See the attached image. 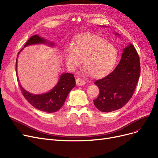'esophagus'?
<instances>
[{"label":"esophagus","mask_w":158,"mask_h":158,"mask_svg":"<svg viewBox=\"0 0 158 158\" xmlns=\"http://www.w3.org/2000/svg\"><path fill=\"white\" fill-rule=\"evenodd\" d=\"M76 84L79 86H83L86 84V82L82 79L77 78V79H76Z\"/></svg>","instance_id":"esophagus-1"}]
</instances>
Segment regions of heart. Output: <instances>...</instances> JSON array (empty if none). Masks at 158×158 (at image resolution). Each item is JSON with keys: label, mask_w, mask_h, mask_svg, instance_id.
Returning <instances> with one entry per match:
<instances>
[{"label": "heart", "mask_w": 158, "mask_h": 158, "mask_svg": "<svg viewBox=\"0 0 158 158\" xmlns=\"http://www.w3.org/2000/svg\"><path fill=\"white\" fill-rule=\"evenodd\" d=\"M118 50L106 40L92 33L76 37L72 47L65 52V60L71 69L77 68L83 60V67L91 77L104 76L113 68Z\"/></svg>", "instance_id": "heart-1"}]
</instances>
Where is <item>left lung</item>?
I'll use <instances>...</instances> for the list:
<instances>
[{
	"label": "left lung",
	"instance_id": "left-lung-1",
	"mask_svg": "<svg viewBox=\"0 0 158 158\" xmlns=\"http://www.w3.org/2000/svg\"><path fill=\"white\" fill-rule=\"evenodd\" d=\"M140 74L139 54L133 44L127 47L119 64L112 72L94 84L100 94L93 100L96 108L103 112L121 108L133 96Z\"/></svg>",
	"mask_w": 158,
	"mask_h": 158
}]
</instances>
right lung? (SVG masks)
Masks as SVG:
<instances>
[{
	"label": "right lung",
	"instance_id": "right-lung-1",
	"mask_svg": "<svg viewBox=\"0 0 158 158\" xmlns=\"http://www.w3.org/2000/svg\"><path fill=\"white\" fill-rule=\"evenodd\" d=\"M47 43L45 39L39 37L38 35H33L29 39L27 43L25 44L24 47L29 44ZM50 44L53 45L52 43H50ZM16 72L17 73V60ZM16 75L18 76L17 74ZM18 81L19 82L18 79ZM19 86L25 98L34 108L44 112L53 113L59 110L64 105L69 93L75 86V79L72 73H63L61 75L58 84L52 90L47 93L39 95L33 94L27 92L20 85L19 83Z\"/></svg>",
	"mask_w": 158,
	"mask_h": 158
}]
</instances>
